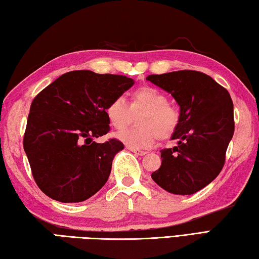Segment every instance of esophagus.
<instances>
[{
    "instance_id": "obj_1",
    "label": "esophagus",
    "mask_w": 259,
    "mask_h": 259,
    "mask_svg": "<svg viewBox=\"0 0 259 259\" xmlns=\"http://www.w3.org/2000/svg\"><path fill=\"white\" fill-rule=\"evenodd\" d=\"M127 149L130 150V151H132V152L133 153H135V154H138V155H141V157H142V155H145V151H141V150H135V149H132V148H130V146H127Z\"/></svg>"
}]
</instances>
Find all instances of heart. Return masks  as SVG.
Segmentation results:
<instances>
[{
	"label": "heart",
	"mask_w": 259,
	"mask_h": 259,
	"mask_svg": "<svg viewBox=\"0 0 259 259\" xmlns=\"http://www.w3.org/2000/svg\"><path fill=\"white\" fill-rule=\"evenodd\" d=\"M144 110L139 117L140 128H125L116 133V139L132 149L151 148L155 140L168 139L177 130L180 115L168 104V98L152 87L140 88L132 95L128 106L121 97L111 100L106 107V116L113 127L120 130L128 123L132 111Z\"/></svg>",
	"instance_id": "obj_1"
}]
</instances>
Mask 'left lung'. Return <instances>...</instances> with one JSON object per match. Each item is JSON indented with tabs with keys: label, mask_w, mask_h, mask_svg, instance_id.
Instances as JSON below:
<instances>
[{
	"label": "left lung",
	"mask_w": 259,
	"mask_h": 259,
	"mask_svg": "<svg viewBox=\"0 0 259 259\" xmlns=\"http://www.w3.org/2000/svg\"><path fill=\"white\" fill-rule=\"evenodd\" d=\"M171 95L180 107V120L171 140L177 145L161 150L154 183L168 193L192 195L218 177L235 132L229 92L198 71H175L146 77Z\"/></svg>",
	"instance_id": "obj_1"
}]
</instances>
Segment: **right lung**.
<instances>
[{"instance_id":"obj_1","label":"right lung","mask_w":259,"mask_h":259,"mask_svg":"<svg viewBox=\"0 0 259 259\" xmlns=\"http://www.w3.org/2000/svg\"><path fill=\"white\" fill-rule=\"evenodd\" d=\"M124 75L67 72L36 96L30 106L23 149L38 187L62 203H79L107 183L124 144L94 138L108 133L106 107L133 87Z\"/></svg>"}]
</instances>
